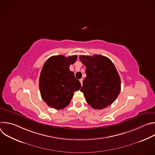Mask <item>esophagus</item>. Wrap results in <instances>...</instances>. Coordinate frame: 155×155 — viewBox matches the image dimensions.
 <instances>
[{
  "label": "esophagus",
  "instance_id": "34e87169",
  "mask_svg": "<svg viewBox=\"0 0 155 155\" xmlns=\"http://www.w3.org/2000/svg\"><path fill=\"white\" fill-rule=\"evenodd\" d=\"M80 83H81V85L82 86V85H83V78H81V79L80 80Z\"/></svg>",
  "mask_w": 155,
  "mask_h": 155
}]
</instances>
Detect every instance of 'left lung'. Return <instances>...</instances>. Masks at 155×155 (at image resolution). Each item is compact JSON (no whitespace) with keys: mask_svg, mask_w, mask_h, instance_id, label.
<instances>
[{"mask_svg":"<svg viewBox=\"0 0 155 155\" xmlns=\"http://www.w3.org/2000/svg\"><path fill=\"white\" fill-rule=\"evenodd\" d=\"M80 60L86 68L80 90L86 102L96 110L111 105L121 91L120 77L112 61L97 54L80 56Z\"/></svg>","mask_w":155,"mask_h":155,"instance_id":"1","label":"left lung"}]
</instances>
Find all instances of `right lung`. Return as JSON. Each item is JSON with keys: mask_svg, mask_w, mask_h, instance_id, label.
<instances>
[{"mask_svg": "<svg viewBox=\"0 0 155 155\" xmlns=\"http://www.w3.org/2000/svg\"><path fill=\"white\" fill-rule=\"evenodd\" d=\"M77 59L74 55L65 57L53 56L44 64L39 78L42 99L50 107L60 110L71 102L74 93L78 91L81 83L70 71L69 66Z\"/></svg>", "mask_w": 155, "mask_h": 155, "instance_id": "1", "label": "right lung"}]
</instances>
